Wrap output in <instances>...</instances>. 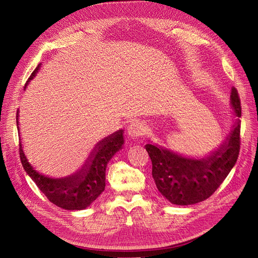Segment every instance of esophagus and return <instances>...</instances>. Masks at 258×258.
<instances>
[{
	"instance_id": "esophagus-1",
	"label": "esophagus",
	"mask_w": 258,
	"mask_h": 258,
	"mask_svg": "<svg viewBox=\"0 0 258 258\" xmlns=\"http://www.w3.org/2000/svg\"><path fill=\"white\" fill-rule=\"evenodd\" d=\"M145 134V126L142 121H135L130 123L127 128V135L128 138L131 140H139L142 138Z\"/></svg>"
}]
</instances>
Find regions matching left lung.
Returning <instances> with one entry per match:
<instances>
[{
	"label": "left lung",
	"instance_id": "obj_1",
	"mask_svg": "<svg viewBox=\"0 0 258 258\" xmlns=\"http://www.w3.org/2000/svg\"><path fill=\"white\" fill-rule=\"evenodd\" d=\"M230 104L235 119L223 143L206 156H185L156 143L145 145L152 175L159 192L171 204L189 206L208 199L236 165L240 151L241 105L236 88Z\"/></svg>",
	"mask_w": 258,
	"mask_h": 258
}]
</instances>
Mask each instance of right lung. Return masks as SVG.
<instances>
[{
  "label": "right lung",
  "instance_id": "add662e5",
  "mask_svg": "<svg viewBox=\"0 0 258 258\" xmlns=\"http://www.w3.org/2000/svg\"><path fill=\"white\" fill-rule=\"evenodd\" d=\"M40 68L41 64H38L31 74L25 89L27 88L28 83L34 79ZM16 120L17 129L20 130L19 110L17 111ZM18 134L20 137V131ZM19 140L20 159L27 174L32 178V181L50 202L59 208L70 211L88 208L103 192L105 188V171L107 163L117 152L121 150L124 143L123 130H117L96 144L82 168L76 172L63 177H50L38 172L31 165L23 152L21 139L19 138Z\"/></svg>",
  "mask_w": 258,
  "mask_h": 258
}]
</instances>
